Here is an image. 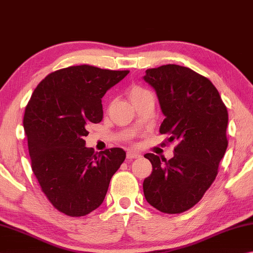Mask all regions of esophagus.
<instances>
[{"label":"esophagus","instance_id":"esophagus-1","mask_svg":"<svg viewBox=\"0 0 253 253\" xmlns=\"http://www.w3.org/2000/svg\"><path fill=\"white\" fill-rule=\"evenodd\" d=\"M126 158H127V160H133V159L140 158V154L138 152H134V151H129L126 153Z\"/></svg>","mask_w":253,"mask_h":253}]
</instances>
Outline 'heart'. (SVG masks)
<instances>
[{
    "instance_id": "heart-1",
    "label": "heart",
    "mask_w": 253,
    "mask_h": 253,
    "mask_svg": "<svg viewBox=\"0 0 253 253\" xmlns=\"http://www.w3.org/2000/svg\"><path fill=\"white\" fill-rule=\"evenodd\" d=\"M148 94H151L150 91H148L147 88H144L140 85H133L130 87L129 90V97L131 101H134L136 99H140V97H142L144 95H148Z\"/></svg>"
}]
</instances>
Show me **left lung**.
Returning <instances> with one entry per match:
<instances>
[{"label":"left lung","instance_id":"1","mask_svg":"<svg viewBox=\"0 0 253 253\" xmlns=\"http://www.w3.org/2000/svg\"><path fill=\"white\" fill-rule=\"evenodd\" d=\"M143 79L166 117L160 133L178 143L170 160L144 156L153 168L143 181L144 197L159 211L181 213L201 200L218 174L228 148V111L210 80L185 66L148 69Z\"/></svg>","mask_w":253,"mask_h":253}]
</instances>
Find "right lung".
Listing matches in <instances>:
<instances>
[{"label": "right lung", "instance_id": "1", "mask_svg": "<svg viewBox=\"0 0 253 253\" xmlns=\"http://www.w3.org/2000/svg\"><path fill=\"white\" fill-rule=\"evenodd\" d=\"M127 73L87 64L57 70L39 83L26 105L23 126L31 166L62 213L83 216L97 209L126 159L120 148L95 153L83 138L88 124L103 118L102 97Z\"/></svg>", "mask_w": 253, "mask_h": 253}]
</instances>
